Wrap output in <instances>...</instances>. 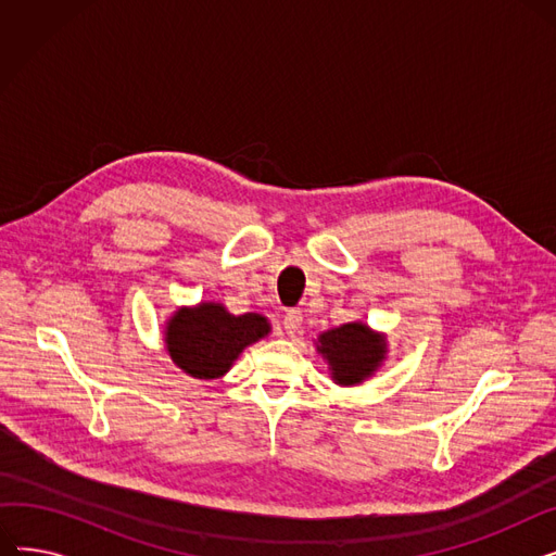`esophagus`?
<instances>
[{
	"label": "esophagus",
	"instance_id": "1",
	"mask_svg": "<svg viewBox=\"0 0 556 556\" xmlns=\"http://www.w3.org/2000/svg\"><path fill=\"white\" fill-rule=\"evenodd\" d=\"M283 329H286V333H290V336L300 333V329H302V311L290 308V311L283 315Z\"/></svg>",
	"mask_w": 556,
	"mask_h": 556
}]
</instances>
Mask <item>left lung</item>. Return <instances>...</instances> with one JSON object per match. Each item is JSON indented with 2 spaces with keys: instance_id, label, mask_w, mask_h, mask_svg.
I'll list each match as a JSON object with an SVG mask.
<instances>
[{
  "instance_id": "left-lung-1",
  "label": "left lung",
  "mask_w": 556,
  "mask_h": 556,
  "mask_svg": "<svg viewBox=\"0 0 556 556\" xmlns=\"http://www.w3.org/2000/svg\"><path fill=\"white\" fill-rule=\"evenodd\" d=\"M317 342V352L329 361L333 381L340 386L361 383L386 356V340L361 323L327 331Z\"/></svg>"
}]
</instances>
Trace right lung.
Segmentation results:
<instances>
[{"instance_id":"add662e5","label":"right lung","mask_w":556,"mask_h":556,"mask_svg":"<svg viewBox=\"0 0 556 556\" xmlns=\"http://www.w3.org/2000/svg\"><path fill=\"white\" fill-rule=\"evenodd\" d=\"M268 331L263 315H231L220 304H200L175 313L166 329V349L173 363L193 378H216Z\"/></svg>"}]
</instances>
